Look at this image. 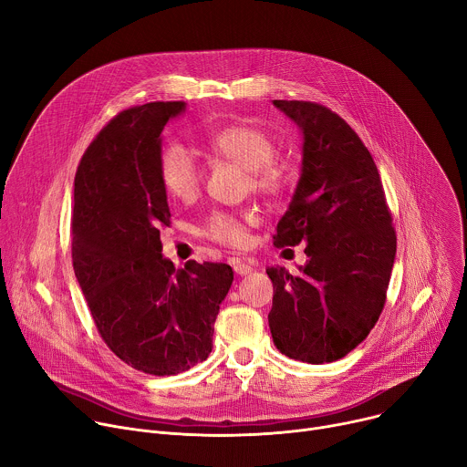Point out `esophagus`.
<instances>
[{
	"label": "esophagus",
	"instance_id": "esophagus-1",
	"mask_svg": "<svg viewBox=\"0 0 467 467\" xmlns=\"http://www.w3.org/2000/svg\"><path fill=\"white\" fill-rule=\"evenodd\" d=\"M233 268H234V272H236L238 275H247V274L254 272V266H252L250 263L240 261V259H234V261H233Z\"/></svg>",
	"mask_w": 467,
	"mask_h": 467
}]
</instances>
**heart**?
I'll use <instances>...</instances> for the list:
<instances>
[{"mask_svg": "<svg viewBox=\"0 0 467 467\" xmlns=\"http://www.w3.org/2000/svg\"><path fill=\"white\" fill-rule=\"evenodd\" d=\"M208 150L215 158L231 161L247 174V188L266 195H284L293 183V167L289 161L275 158L274 137L255 123H229L206 137ZM158 174L169 197L190 202L202 188L204 172L192 150L183 144H167L158 161ZM257 223L252 210L242 212H213L208 215L201 233L229 247H245L250 244V229Z\"/></svg>", "mask_w": 467, "mask_h": 467, "instance_id": "heart-1", "label": "heart"}]
</instances>
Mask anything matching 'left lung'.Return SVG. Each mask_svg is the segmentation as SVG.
Here are the masks:
<instances>
[{"instance_id":"left-lung-1","label":"left lung","mask_w":467,"mask_h":467,"mask_svg":"<svg viewBox=\"0 0 467 467\" xmlns=\"http://www.w3.org/2000/svg\"><path fill=\"white\" fill-rule=\"evenodd\" d=\"M304 133L302 176L274 245L307 242L300 275L266 268L274 285V346L307 364L346 357L387 302L396 231L374 158L349 123L312 101H284Z\"/></svg>"}]
</instances>
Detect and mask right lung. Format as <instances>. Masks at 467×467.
Segmentation results:
<instances>
[{"mask_svg":"<svg viewBox=\"0 0 467 467\" xmlns=\"http://www.w3.org/2000/svg\"><path fill=\"white\" fill-rule=\"evenodd\" d=\"M183 101L116 114L86 148L75 174L71 255L89 314L109 349L150 376H176L212 351L213 323L233 284L225 263L161 255L171 225L158 161L161 131Z\"/></svg>","mask_w":467,"mask_h":467,"instance_id":"add662e5","label":"right lung"}]
</instances>
